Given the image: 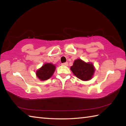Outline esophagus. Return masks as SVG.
Masks as SVG:
<instances>
[{"label": "esophagus", "mask_w": 126, "mask_h": 126, "mask_svg": "<svg viewBox=\"0 0 126 126\" xmlns=\"http://www.w3.org/2000/svg\"><path fill=\"white\" fill-rule=\"evenodd\" d=\"M62 64L63 65L67 66V65H68V62H65V63H62Z\"/></svg>", "instance_id": "34e87169"}]
</instances>
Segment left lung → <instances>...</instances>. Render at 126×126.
<instances>
[{"label": "left lung", "mask_w": 126, "mask_h": 126, "mask_svg": "<svg viewBox=\"0 0 126 126\" xmlns=\"http://www.w3.org/2000/svg\"><path fill=\"white\" fill-rule=\"evenodd\" d=\"M71 69L77 77L82 80L91 79L94 72V68L92 64L87 63L80 59L74 62Z\"/></svg>", "instance_id": "8db88e82"}]
</instances>
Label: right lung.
<instances>
[{"mask_svg":"<svg viewBox=\"0 0 126 126\" xmlns=\"http://www.w3.org/2000/svg\"><path fill=\"white\" fill-rule=\"evenodd\" d=\"M55 67L52 63H46L37 71V76L41 80L48 79L53 75Z\"/></svg>","mask_w":126,"mask_h":126,"instance_id":"obj_1","label":"right lung"}]
</instances>
